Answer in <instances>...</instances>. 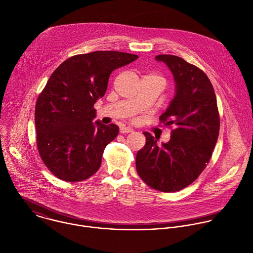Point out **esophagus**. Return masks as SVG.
Masks as SVG:
<instances>
[{
	"mask_svg": "<svg viewBox=\"0 0 253 253\" xmlns=\"http://www.w3.org/2000/svg\"><path fill=\"white\" fill-rule=\"evenodd\" d=\"M120 132L122 134H126V133H130V132H133V128L131 127H128V126H123L120 128Z\"/></svg>",
	"mask_w": 253,
	"mask_h": 253,
	"instance_id": "esophagus-1",
	"label": "esophagus"
}]
</instances>
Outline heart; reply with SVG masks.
Listing matches in <instances>:
<instances>
[{"label":"heart","mask_w":253,"mask_h":253,"mask_svg":"<svg viewBox=\"0 0 253 253\" xmlns=\"http://www.w3.org/2000/svg\"><path fill=\"white\" fill-rule=\"evenodd\" d=\"M154 77H155V76H154ZM156 78H157V79H159V80H160V81H162V82H163V83H164V81H163V80H162V79H161V78H160V77H156Z\"/></svg>","instance_id":"1"}]
</instances>
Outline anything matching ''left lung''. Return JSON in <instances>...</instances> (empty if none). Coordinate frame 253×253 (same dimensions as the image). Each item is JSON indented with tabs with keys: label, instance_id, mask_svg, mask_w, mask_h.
Wrapping results in <instances>:
<instances>
[{
	"label": "left lung",
	"instance_id": "left-lung-1",
	"mask_svg": "<svg viewBox=\"0 0 253 253\" xmlns=\"http://www.w3.org/2000/svg\"><path fill=\"white\" fill-rule=\"evenodd\" d=\"M172 73L175 94L160 116L166 126L173 125L170 140L158 145L144 132L146 145L136 157L139 176L150 187L175 192L191 184L204 170L216 146L220 117L214 87L198 67L174 55H158Z\"/></svg>",
	"mask_w": 253,
	"mask_h": 253
}]
</instances>
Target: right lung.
<instances>
[{"instance_id": "1", "label": "right lung", "mask_w": 253, "mask_h": 253, "mask_svg": "<svg viewBox=\"0 0 253 253\" xmlns=\"http://www.w3.org/2000/svg\"><path fill=\"white\" fill-rule=\"evenodd\" d=\"M138 58L118 51L80 54L50 76L36 101L35 128L41 160L56 177L77 182L98 170L119 127L93 122V105L104 95L110 74Z\"/></svg>"}]
</instances>
